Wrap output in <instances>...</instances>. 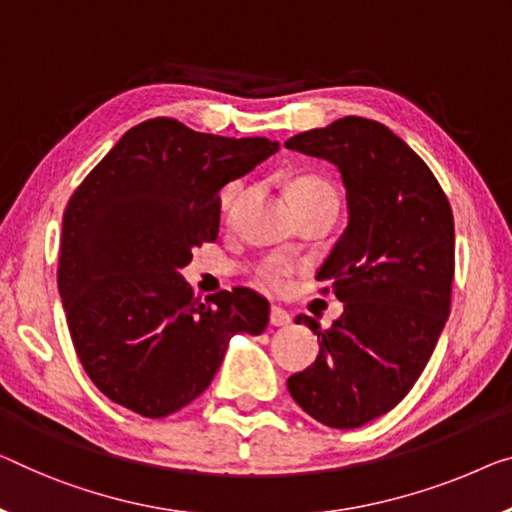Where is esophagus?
Masks as SVG:
<instances>
[{"label": "esophagus", "instance_id": "esophagus-1", "mask_svg": "<svg viewBox=\"0 0 512 512\" xmlns=\"http://www.w3.org/2000/svg\"><path fill=\"white\" fill-rule=\"evenodd\" d=\"M269 322H271V326H282V329H285V326L292 324V317H289L287 310H282V308H278V305H273Z\"/></svg>", "mask_w": 512, "mask_h": 512}]
</instances>
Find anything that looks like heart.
Masks as SVG:
<instances>
[{
  "label": "heart",
  "instance_id": "b5f03b06",
  "mask_svg": "<svg viewBox=\"0 0 512 512\" xmlns=\"http://www.w3.org/2000/svg\"><path fill=\"white\" fill-rule=\"evenodd\" d=\"M287 193L292 204H303V202L317 200V197H335V190L331 183L322 177H317V174H299V177H294L289 181ZM236 197H239V186L232 183V186H227L223 190V195H220V207L230 211L234 207ZM259 276H262V280L269 287H282V282H285V271L278 269V266H266Z\"/></svg>",
  "mask_w": 512,
  "mask_h": 512
}]
</instances>
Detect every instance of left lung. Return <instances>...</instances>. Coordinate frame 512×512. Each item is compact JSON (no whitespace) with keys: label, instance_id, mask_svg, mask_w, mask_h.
<instances>
[{"label":"left lung","instance_id":"obj_1","mask_svg":"<svg viewBox=\"0 0 512 512\" xmlns=\"http://www.w3.org/2000/svg\"><path fill=\"white\" fill-rule=\"evenodd\" d=\"M285 147L338 167L349 211L317 273L345 312L326 331L296 317L319 354L287 388L315 421L349 430L391 411L430 361L451 312L453 211L421 156L379 121L345 117Z\"/></svg>","mask_w":512,"mask_h":512}]
</instances>
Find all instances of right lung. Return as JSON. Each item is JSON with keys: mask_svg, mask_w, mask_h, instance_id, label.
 Instances as JSON below:
<instances>
[{"mask_svg": "<svg viewBox=\"0 0 512 512\" xmlns=\"http://www.w3.org/2000/svg\"><path fill=\"white\" fill-rule=\"evenodd\" d=\"M278 151L266 137L135 126L64 211L57 285L82 368L112 402L170 416L211 384L232 335H259L269 301L248 287L200 301L181 276L218 239L220 188Z\"/></svg>", "mask_w": 512, "mask_h": 512, "instance_id": "obj_1", "label": "right lung"}]
</instances>
